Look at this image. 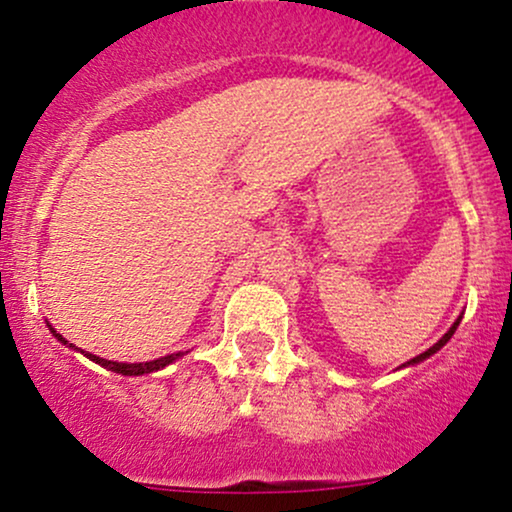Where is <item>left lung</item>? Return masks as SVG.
I'll return each instance as SVG.
<instances>
[{
    "label": "left lung",
    "instance_id": "1",
    "mask_svg": "<svg viewBox=\"0 0 512 512\" xmlns=\"http://www.w3.org/2000/svg\"><path fill=\"white\" fill-rule=\"evenodd\" d=\"M460 320H462V315H460V317H457V320H455V322H452V327H450V330H448V332H445V334H443V337H440V339H438V342L431 346V349H426V351H424V354L414 356V358H411V361H407V363H402V366H399V368H407V366H416V363L426 361V358H431L433 354H436V351H440V349H443V346L450 342V337H452V334H455V330H457V325H460Z\"/></svg>",
    "mask_w": 512,
    "mask_h": 512
}]
</instances>
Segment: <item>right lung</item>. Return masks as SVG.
Masks as SVG:
<instances>
[{
    "label": "right lung",
    "mask_w": 512,
    "mask_h": 512,
    "mask_svg": "<svg viewBox=\"0 0 512 512\" xmlns=\"http://www.w3.org/2000/svg\"><path fill=\"white\" fill-rule=\"evenodd\" d=\"M48 327H50L52 337H55L57 342L64 344V346H69V349H74V351H81V349H76L74 344H69L67 339H64L62 334L57 332L55 327L50 325V322H48ZM81 354H84V356L88 358V361H93V363H98V366H103V368L113 370V373H120V375H146V373H156V370H163L166 366H170V363L178 361L180 356H185L187 351H178V354H168V356L156 358V361H146V363H120V361H108V358H101V356H96V354H88V351H81Z\"/></svg>",
    "instance_id": "obj_1"
}]
</instances>
